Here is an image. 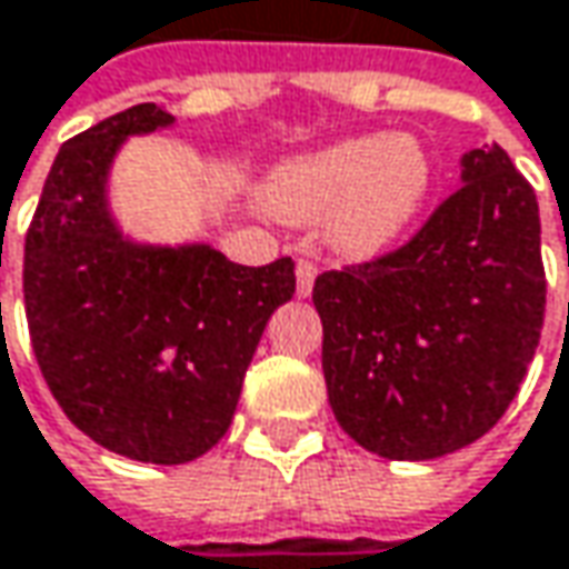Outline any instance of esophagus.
Listing matches in <instances>:
<instances>
[{"instance_id": "esophagus-1", "label": "esophagus", "mask_w": 569, "mask_h": 569, "mask_svg": "<svg viewBox=\"0 0 569 569\" xmlns=\"http://www.w3.org/2000/svg\"><path fill=\"white\" fill-rule=\"evenodd\" d=\"M315 277H318V267H315L311 260H299V263H296V292H299V299L311 296Z\"/></svg>"}]
</instances>
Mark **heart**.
I'll return each instance as SVG.
<instances>
[{
    "instance_id": "b5f03b06",
    "label": "heart",
    "mask_w": 569,
    "mask_h": 569,
    "mask_svg": "<svg viewBox=\"0 0 569 569\" xmlns=\"http://www.w3.org/2000/svg\"><path fill=\"white\" fill-rule=\"evenodd\" d=\"M432 161L413 137H353L280 161L260 184L263 207L283 222L325 219L337 254L379 258L417 219Z\"/></svg>"
}]
</instances>
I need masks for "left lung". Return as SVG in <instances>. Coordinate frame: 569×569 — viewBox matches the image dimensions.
<instances>
[{"label":"left lung","mask_w":569,"mask_h":569,"mask_svg":"<svg viewBox=\"0 0 569 569\" xmlns=\"http://www.w3.org/2000/svg\"><path fill=\"white\" fill-rule=\"evenodd\" d=\"M545 292L535 190L500 146L471 149L408 244L315 280L337 423L391 461L471 446L526 379Z\"/></svg>","instance_id":"1"}]
</instances>
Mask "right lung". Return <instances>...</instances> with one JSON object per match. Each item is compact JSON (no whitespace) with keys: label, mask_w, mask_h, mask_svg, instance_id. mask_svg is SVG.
<instances>
[{"label":"right lung","mask_w":569,"mask_h":569,"mask_svg":"<svg viewBox=\"0 0 569 569\" xmlns=\"http://www.w3.org/2000/svg\"><path fill=\"white\" fill-rule=\"evenodd\" d=\"M171 123L137 104L69 139L24 238V311L53 398L98 446L149 465L193 461L226 436L260 333L296 292L289 258L244 267L120 232L113 159Z\"/></svg>","instance_id":"add662e5"}]
</instances>
